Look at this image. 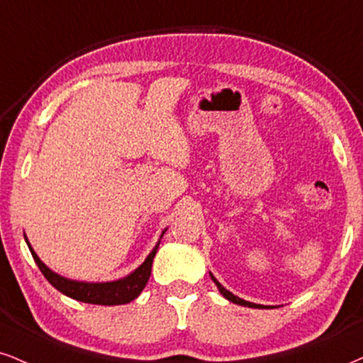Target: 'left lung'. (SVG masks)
<instances>
[{"instance_id": "left-lung-1", "label": "left lung", "mask_w": 363, "mask_h": 363, "mask_svg": "<svg viewBox=\"0 0 363 363\" xmlns=\"http://www.w3.org/2000/svg\"><path fill=\"white\" fill-rule=\"evenodd\" d=\"M210 277H212V279H213V283L217 284V288H218V291H220V293L223 294V298H227V299H229V301L235 303V305H240V306H247V308H267V306H262V305H256V303H249V301H245V299H240L239 296H235V294H232L230 291H227L225 288H223V286H222L220 283H218V281L216 279V277H213L212 272H210Z\"/></svg>"}]
</instances>
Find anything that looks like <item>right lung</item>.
<instances>
[{
    "instance_id": "1",
    "label": "right lung",
    "mask_w": 363,
    "mask_h": 363,
    "mask_svg": "<svg viewBox=\"0 0 363 363\" xmlns=\"http://www.w3.org/2000/svg\"><path fill=\"white\" fill-rule=\"evenodd\" d=\"M163 234H161V237H163ZM25 240L26 244H28L31 256H33L35 262H37L38 269L42 271V274L47 277V281L53 286V288L60 291V293H64L65 296L77 299V301L91 303V305H104V306L126 305V303L133 301V299L140 296L141 291L145 289L147 279H150L151 266H153V259L156 256V250H158V245H160V240H158V244L155 245L153 250L147 254L145 262H143L138 269H134L131 274L123 277V279L107 281V283H84V281L67 279V277L53 272L50 267H47L42 261H40V257L37 256V252L31 249V245L26 237Z\"/></svg>"
}]
</instances>
